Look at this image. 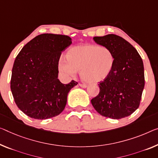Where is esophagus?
I'll list each match as a JSON object with an SVG mask.
<instances>
[{
  "label": "esophagus",
  "mask_w": 158,
  "mask_h": 158,
  "mask_svg": "<svg viewBox=\"0 0 158 158\" xmlns=\"http://www.w3.org/2000/svg\"><path fill=\"white\" fill-rule=\"evenodd\" d=\"M79 86L82 87V88H85V87H87V85L83 84V83H79Z\"/></svg>",
  "instance_id": "obj_1"
}]
</instances>
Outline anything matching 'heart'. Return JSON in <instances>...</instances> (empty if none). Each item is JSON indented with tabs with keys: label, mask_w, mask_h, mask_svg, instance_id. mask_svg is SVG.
Segmentation results:
<instances>
[{
	"label": "heart",
	"mask_w": 158,
	"mask_h": 158,
	"mask_svg": "<svg viewBox=\"0 0 158 158\" xmlns=\"http://www.w3.org/2000/svg\"><path fill=\"white\" fill-rule=\"evenodd\" d=\"M66 59L60 60V71L74 76L81 70V77L89 83H98L106 79L115 64L111 48L98 44L76 46L68 52Z\"/></svg>",
	"instance_id": "obj_1"
}]
</instances>
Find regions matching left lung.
<instances>
[{
	"label": "left lung",
	"instance_id": "obj_1",
	"mask_svg": "<svg viewBox=\"0 0 158 158\" xmlns=\"http://www.w3.org/2000/svg\"><path fill=\"white\" fill-rule=\"evenodd\" d=\"M93 40L111 48L115 64L110 76L99 82V93L91 103L105 117L120 119L130 116L140 105L145 85L141 57L129 42L118 35L111 34Z\"/></svg>",
	"mask_w": 158,
	"mask_h": 158
}]
</instances>
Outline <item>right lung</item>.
<instances>
[{"mask_svg": "<svg viewBox=\"0 0 158 158\" xmlns=\"http://www.w3.org/2000/svg\"><path fill=\"white\" fill-rule=\"evenodd\" d=\"M72 44L69 36L42 34L24 46L15 60L10 89L15 102L27 116L47 119L64 111L76 81L58 79L61 52Z\"/></svg>", "mask_w": 158, "mask_h": 158, "instance_id": "right-lung-1", "label": "right lung"}]
</instances>
